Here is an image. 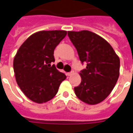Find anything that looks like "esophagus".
<instances>
[{
  "mask_svg": "<svg viewBox=\"0 0 133 133\" xmlns=\"http://www.w3.org/2000/svg\"><path fill=\"white\" fill-rule=\"evenodd\" d=\"M72 74H73V72H70L67 73V75H68V76H70V75H72Z\"/></svg>",
  "mask_w": 133,
  "mask_h": 133,
  "instance_id": "esophagus-1",
  "label": "esophagus"
}]
</instances>
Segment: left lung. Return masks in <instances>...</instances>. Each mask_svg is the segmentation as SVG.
Wrapping results in <instances>:
<instances>
[{
  "instance_id": "obj_1",
  "label": "left lung",
  "mask_w": 133,
  "mask_h": 133,
  "mask_svg": "<svg viewBox=\"0 0 133 133\" xmlns=\"http://www.w3.org/2000/svg\"><path fill=\"white\" fill-rule=\"evenodd\" d=\"M68 34L81 63H87L86 68L79 73L81 82L75 88V95L89 105L101 103L117 81L119 58L109 43L94 32L68 31Z\"/></svg>"
}]
</instances>
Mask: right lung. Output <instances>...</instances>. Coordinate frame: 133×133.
Listing matches in <instances>:
<instances>
[{"label":"right lung","mask_w":133,"mask_h":133,"mask_svg":"<svg viewBox=\"0 0 133 133\" xmlns=\"http://www.w3.org/2000/svg\"><path fill=\"white\" fill-rule=\"evenodd\" d=\"M65 30L39 31L29 36L18 50L13 67L16 83L31 101L48 102L56 95L66 76L51 63L54 50L66 36Z\"/></svg>","instance_id":"right-lung-1"}]
</instances>
